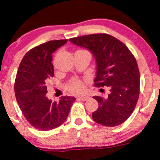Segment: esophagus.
I'll return each mask as SVG.
<instances>
[{
  "label": "esophagus",
  "instance_id": "obj_1",
  "mask_svg": "<svg viewBox=\"0 0 160 160\" xmlns=\"http://www.w3.org/2000/svg\"><path fill=\"white\" fill-rule=\"evenodd\" d=\"M77 99H80V100H82V101H86L88 99V97H82V96H80V97H77Z\"/></svg>",
  "mask_w": 160,
  "mask_h": 160
}]
</instances>
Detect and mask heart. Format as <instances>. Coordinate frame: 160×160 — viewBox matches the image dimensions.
I'll list each match as a JSON object with an SVG mask.
<instances>
[{
  "label": "heart",
  "instance_id": "heart-1",
  "mask_svg": "<svg viewBox=\"0 0 160 160\" xmlns=\"http://www.w3.org/2000/svg\"><path fill=\"white\" fill-rule=\"evenodd\" d=\"M84 84L79 79H72L67 84V88L74 93H80L84 91Z\"/></svg>",
  "mask_w": 160,
  "mask_h": 160
}]
</instances>
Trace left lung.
Segmentation results:
<instances>
[{
    "instance_id": "8db88e82",
    "label": "left lung",
    "mask_w": 160,
    "mask_h": 160,
    "mask_svg": "<svg viewBox=\"0 0 160 160\" xmlns=\"http://www.w3.org/2000/svg\"><path fill=\"white\" fill-rule=\"evenodd\" d=\"M77 46L92 53L97 63L95 86H108V97H98V109L93 120L105 127H116L126 121L137 104L140 93V72L135 58L128 48L106 33L91 34L70 39Z\"/></svg>"
}]
</instances>
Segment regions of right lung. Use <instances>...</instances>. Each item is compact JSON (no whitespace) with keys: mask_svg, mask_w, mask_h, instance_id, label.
Returning <instances> with one entry per match:
<instances>
[{"mask_svg":"<svg viewBox=\"0 0 160 160\" xmlns=\"http://www.w3.org/2000/svg\"><path fill=\"white\" fill-rule=\"evenodd\" d=\"M67 42L54 40L29 50L17 73L14 92L25 118L36 129L48 131L61 126L67 119L75 98L64 96L59 102L49 99L47 84L54 76L52 53Z\"/></svg>","mask_w":160,"mask_h":160,"instance_id":"1","label":"right lung"}]
</instances>
